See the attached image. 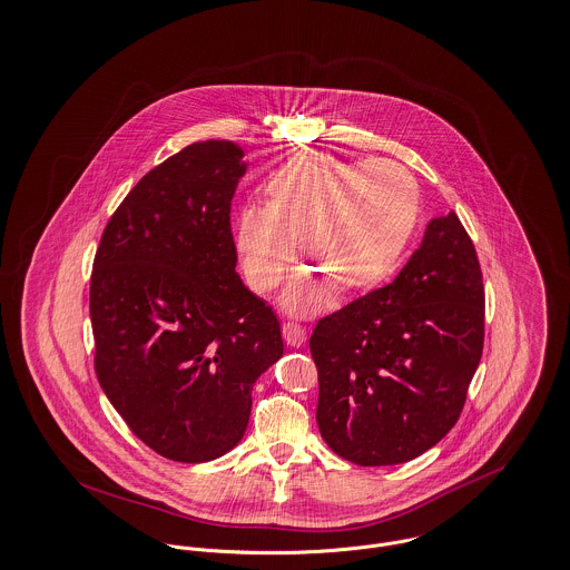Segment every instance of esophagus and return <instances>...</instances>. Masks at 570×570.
Wrapping results in <instances>:
<instances>
[{
    "mask_svg": "<svg viewBox=\"0 0 570 570\" xmlns=\"http://www.w3.org/2000/svg\"><path fill=\"white\" fill-rule=\"evenodd\" d=\"M282 336H284L286 345H291V347H299V345L306 343V330L297 323H284L282 325Z\"/></svg>",
    "mask_w": 570,
    "mask_h": 570,
    "instance_id": "1",
    "label": "esophagus"
}]
</instances>
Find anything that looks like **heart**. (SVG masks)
Here are the masks:
<instances>
[{"mask_svg":"<svg viewBox=\"0 0 570 570\" xmlns=\"http://www.w3.org/2000/svg\"><path fill=\"white\" fill-rule=\"evenodd\" d=\"M420 188L393 161H345L306 150L288 159L264 186V207L236 220V252L255 293L273 291L295 257L308 262L286 291L293 315L325 308L338 295L380 282L406 252L420 223Z\"/></svg>","mask_w":570,"mask_h":570,"instance_id":"heart-1","label":"heart"}]
</instances>
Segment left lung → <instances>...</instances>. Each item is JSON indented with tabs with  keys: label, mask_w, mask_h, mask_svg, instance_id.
<instances>
[{
	"label": "left lung",
	"mask_w": 570,
	"mask_h": 570,
	"mask_svg": "<svg viewBox=\"0 0 570 570\" xmlns=\"http://www.w3.org/2000/svg\"><path fill=\"white\" fill-rule=\"evenodd\" d=\"M485 288L459 216L433 218L397 277L311 336L323 442L356 465L404 463L456 424L485 336Z\"/></svg>",
	"instance_id": "left-lung-1"
}]
</instances>
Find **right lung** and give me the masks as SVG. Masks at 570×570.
I'll return each mask as SVG.
<instances>
[{"label":"right lung","instance_id":"add662e5","mask_svg":"<svg viewBox=\"0 0 570 570\" xmlns=\"http://www.w3.org/2000/svg\"><path fill=\"white\" fill-rule=\"evenodd\" d=\"M240 146L196 141L120 203L94 259L96 376L157 454L203 463L243 440L252 391L284 354L279 321L236 273Z\"/></svg>","mask_w":570,"mask_h":570}]
</instances>
